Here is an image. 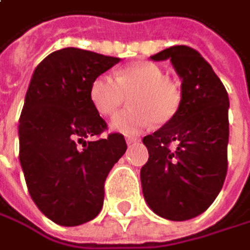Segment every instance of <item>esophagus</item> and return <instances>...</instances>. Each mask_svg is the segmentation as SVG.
Wrapping results in <instances>:
<instances>
[{
	"label": "esophagus",
	"mask_w": 250,
	"mask_h": 250,
	"mask_svg": "<svg viewBox=\"0 0 250 250\" xmlns=\"http://www.w3.org/2000/svg\"><path fill=\"white\" fill-rule=\"evenodd\" d=\"M126 142H127V145L130 146V145H133V144H136V142H139V139L138 138H126Z\"/></svg>",
	"instance_id": "34e87169"
}]
</instances>
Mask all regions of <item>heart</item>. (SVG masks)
<instances>
[{
	"label": "heart",
	"mask_w": 250,
	"mask_h": 250,
	"mask_svg": "<svg viewBox=\"0 0 250 250\" xmlns=\"http://www.w3.org/2000/svg\"><path fill=\"white\" fill-rule=\"evenodd\" d=\"M164 71L154 62H133L120 68L114 79L101 74L93 79L89 96L93 108L104 117L114 115L129 96L130 108L111 121L114 132L133 136L152 123L163 126L179 111L180 89L164 79Z\"/></svg>",
	"instance_id": "heart-1"
}]
</instances>
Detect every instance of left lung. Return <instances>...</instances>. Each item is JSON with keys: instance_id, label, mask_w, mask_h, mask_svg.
I'll return each instance as SVG.
<instances>
[{"instance_id": "left-lung-1", "label": "left lung", "mask_w": 250, "mask_h": 250, "mask_svg": "<svg viewBox=\"0 0 250 250\" xmlns=\"http://www.w3.org/2000/svg\"><path fill=\"white\" fill-rule=\"evenodd\" d=\"M151 60L171 61L182 79V104L168 123L144 138L149 158L141 170L142 190L157 215L185 221L207 211L224 185L229 95L190 46H170Z\"/></svg>"}]
</instances>
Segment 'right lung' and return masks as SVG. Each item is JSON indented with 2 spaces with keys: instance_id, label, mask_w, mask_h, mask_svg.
<instances>
[{
  "instance_id": "add662e5",
  "label": "right lung",
  "mask_w": 250,
  "mask_h": 250,
  "mask_svg": "<svg viewBox=\"0 0 250 250\" xmlns=\"http://www.w3.org/2000/svg\"><path fill=\"white\" fill-rule=\"evenodd\" d=\"M118 61L62 48L33 71L19 120V158L33 202L55 224L79 226L99 214L105 179L127 149L120 133L98 138L106 123L89 96L93 79Z\"/></svg>"
}]
</instances>
